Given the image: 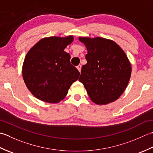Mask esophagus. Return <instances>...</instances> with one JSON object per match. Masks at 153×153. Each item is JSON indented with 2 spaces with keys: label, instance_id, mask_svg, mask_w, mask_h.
Wrapping results in <instances>:
<instances>
[{
  "label": "esophagus",
  "instance_id": "34e87169",
  "mask_svg": "<svg viewBox=\"0 0 153 153\" xmlns=\"http://www.w3.org/2000/svg\"><path fill=\"white\" fill-rule=\"evenodd\" d=\"M76 68H77V69L79 70V72H80V71H81V65H78V66L76 67Z\"/></svg>",
  "mask_w": 153,
  "mask_h": 153
}]
</instances>
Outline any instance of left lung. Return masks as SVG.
<instances>
[{"label": "left lung", "mask_w": 153, "mask_h": 153, "mask_svg": "<svg viewBox=\"0 0 153 153\" xmlns=\"http://www.w3.org/2000/svg\"><path fill=\"white\" fill-rule=\"evenodd\" d=\"M88 51L79 81L90 100L98 105L116 101L128 85L131 66L126 53L111 39L79 37Z\"/></svg>", "instance_id": "left-lung-1"}]
</instances>
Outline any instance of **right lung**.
<instances>
[{
    "label": "right lung",
    "instance_id": "add662e5",
    "mask_svg": "<svg viewBox=\"0 0 153 153\" xmlns=\"http://www.w3.org/2000/svg\"><path fill=\"white\" fill-rule=\"evenodd\" d=\"M73 36L44 37L25 57L22 76L30 92L40 100L58 103L66 97L79 71L71 64L70 55L64 51L73 42Z\"/></svg>",
    "mask_w": 153,
    "mask_h": 153
}]
</instances>
